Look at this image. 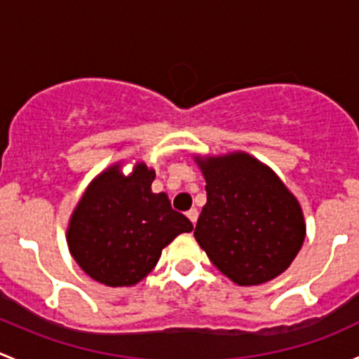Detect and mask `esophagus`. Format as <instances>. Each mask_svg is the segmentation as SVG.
<instances>
[{"instance_id": "1", "label": "esophagus", "mask_w": 359, "mask_h": 359, "mask_svg": "<svg viewBox=\"0 0 359 359\" xmlns=\"http://www.w3.org/2000/svg\"><path fill=\"white\" fill-rule=\"evenodd\" d=\"M198 215H200V213H198L196 208H191L189 212H187V217H189V220H191V222H193V226H194V224H196Z\"/></svg>"}]
</instances>
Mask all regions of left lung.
<instances>
[{
    "label": "left lung",
    "instance_id": "obj_1",
    "mask_svg": "<svg viewBox=\"0 0 359 359\" xmlns=\"http://www.w3.org/2000/svg\"><path fill=\"white\" fill-rule=\"evenodd\" d=\"M206 205L194 238L213 266L241 287L288 269L306 238L302 208L280 177L247 153L196 158Z\"/></svg>",
    "mask_w": 359,
    "mask_h": 359
}]
</instances>
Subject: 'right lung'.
<instances>
[{"label":"right lung","mask_w":359,"mask_h":359,"mask_svg":"<svg viewBox=\"0 0 359 359\" xmlns=\"http://www.w3.org/2000/svg\"><path fill=\"white\" fill-rule=\"evenodd\" d=\"M154 177L144 163L128 177L112 165L86 187L69 220L67 245L92 280L107 287L137 285L154 269L166 245L193 231L165 193L151 191Z\"/></svg>","instance_id":"obj_1"}]
</instances>
